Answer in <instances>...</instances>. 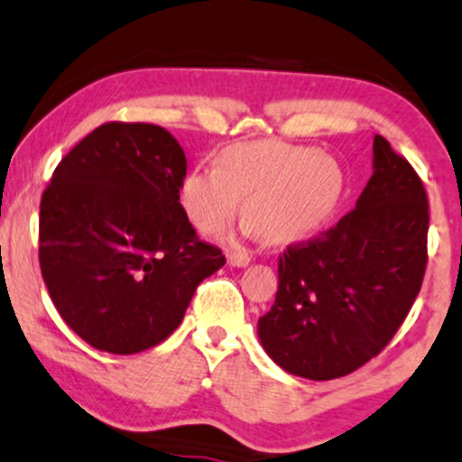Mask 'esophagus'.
<instances>
[{
    "instance_id": "34e87169",
    "label": "esophagus",
    "mask_w": 462,
    "mask_h": 462,
    "mask_svg": "<svg viewBox=\"0 0 462 462\" xmlns=\"http://www.w3.org/2000/svg\"><path fill=\"white\" fill-rule=\"evenodd\" d=\"M226 259H229V265L233 267H246L250 263L248 253H229L226 254Z\"/></svg>"
}]
</instances>
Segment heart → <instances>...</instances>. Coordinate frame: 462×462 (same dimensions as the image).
Segmentation results:
<instances>
[{
  "label": "heart",
  "instance_id": "heart-1",
  "mask_svg": "<svg viewBox=\"0 0 462 462\" xmlns=\"http://www.w3.org/2000/svg\"><path fill=\"white\" fill-rule=\"evenodd\" d=\"M343 192V169L315 147L254 141L226 147L216 169H195L181 181L188 220L205 236L225 231L246 199L250 226L270 244L310 236L334 212Z\"/></svg>",
  "mask_w": 462,
  "mask_h": 462
}]
</instances>
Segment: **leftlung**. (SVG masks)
<instances>
[{
	"label": "left lung",
	"instance_id": "obj_1",
	"mask_svg": "<svg viewBox=\"0 0 462 462\" xmlns=\"http://www.w3.org/2000/svg\"><path fill=\"white\" fill-rule=\"evenodd\" d=\"M374 173L356 208L278 257V291L259 338L278 366L328 381L394 338L429 263V199L405 156L374 134Z\"/></svg>",
	"mask_w": 462,
	"mask_h": 462
}]
</instances>
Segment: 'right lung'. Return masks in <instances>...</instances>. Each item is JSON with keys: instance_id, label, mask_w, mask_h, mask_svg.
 <instances>
[{"instance_id": "right-lung-1", "label": "right lung", "mask_w": 462, "mask_h": 462, "mask_svg": "<svg viewBox=\"0 0 462 462\" xmlns=\"http://www.w3.org/2000/svg\"><path fill=\"white\" fill-rule=\"evenodd\" d=\"M186 156L153 124L106 122L53 171L38 259L57 312L94 349L133 356L178 329L199 282L225 265L180 203Z\"/></svg>"}]
</instances>
